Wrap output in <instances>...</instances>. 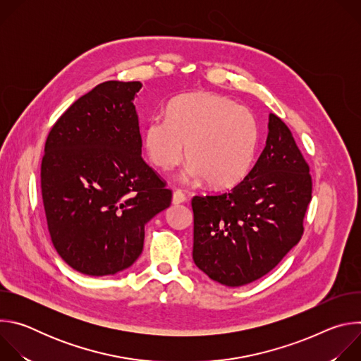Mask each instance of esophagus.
<instances>
[{
	"instance_id": "34e87169",
	"label": "esophagus",
	"mask_w": 361,
	"mask_h": 361,
	"mask_svg": "<svg viewBox=\"0 0 361 361\" xmlns=\"http://www.w3.org/2000/svg\"><path fill=\"white\" fill-rule=\"evenodd\" d=\"M187 198H185V195L180 191V190H177V191H174V194H173V204H176V205H178V204H181V202H184Z\"/></svg>"
}]
</instances>
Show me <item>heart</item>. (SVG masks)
Returning <instances> with one entry per match:
<instances>
[{
	"instance_id": "1",
	"label": "heart",
	"mask_w": 361,
	"mask_h": 361,
	"mask_svg": "<svg viewBox=\"0 0 361 361\" xmlns=\"http://www.w3.org/2000/svg\"><path fill=\"white\" fill-rule=\"evenodd\" d=\"M260 128L252 113L233 99L195 92L176 98L167 107V120L152 118L142 131L148 160L167 173L185 156L187 176L207 180L214 188L237 185L250 173Z\"/></svg>"
}]
</instances>
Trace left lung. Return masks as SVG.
<instances>
[{
  "instance_id": "left-lung-1",
  "label": "left lung",
  "mask_w": 361,
  "mask_h": 361,
  "mask_svg": "<svg viewBox=\"0 0 361 361\" xmlns=\"http://www.w3.org/2000/svg\"><path fill=\"white\" fill-rule=\"evenodd\" d=\"M266 147L233 190L195 195L192 260L212 280L240 287L262 279L300 241L312 200L308 166L288 127L269 116Z\"/></svg>"
}]
</instances>
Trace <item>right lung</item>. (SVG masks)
Returning <instances> with one entry per match:
<instances>
[{
  "label": "right lung",
  "mask_w": 361,
  "mask_h": 361,
  "mask_svg": "<svg viewBox=\"0 0 361 361\" xmlns=\"http://www.w3.org/2000/svg\"><path fill=\"white\" fill-rule=\"evenodd\" d=\"M140 81H106L78 98L51 128L41 191L54 248L94 277L131 267L145 224L171 204V191L141 157L134 99Z\"/></svg>",
  "instance_id": "1"
}]
</instances>
